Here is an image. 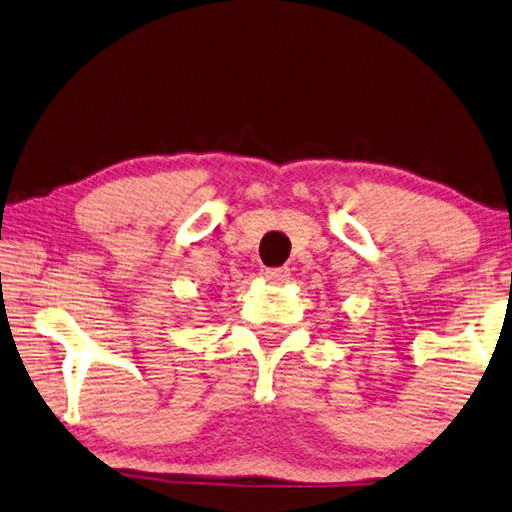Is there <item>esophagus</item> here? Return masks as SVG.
I'll use <instances>...</instances> for the list:
<instances>
[{
	"label": "esophagus",
	"mask_w": 512,
	"mask_h": 512,
	"mask_svg": "<svg viewBox=\"0 0 512 512\" xmlns=\"http://www.w3.org/2000/svg\"><path fill=\"white\" fill-rule=\"evenodd\" d=\"M265 281L274 283V286H281V283H286L290 279V270L288 267H270V270H265Z\"/></svg>",
	"instance_id": "1"
}]
</instances>
